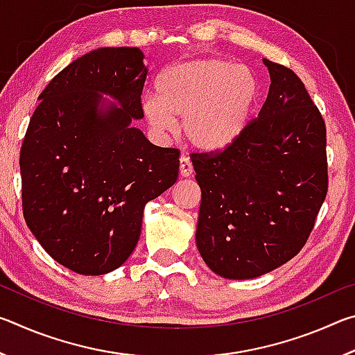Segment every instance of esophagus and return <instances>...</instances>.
Listing matches in <instances>:
<instances>
[{"instance_id":"obj_1","label":"esophagus","mask_w":355,"mask_h":355,"mask_svg":"<svg viewBox=\"0 0 355 355\" xmlns=\"http://www.w3.org/2000/svg\"><path fill=\"white\" fill-rule=\"evenodd\" d=\"M192 172H194V169H192V164L188 156H182L180 158V175H182L183 178H188L192 175Z\"/></svg>"}]
</instances>
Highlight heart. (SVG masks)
Returning a JSON list of instances; mask_svg holds the SVG:
<instances>
[{
    "instance_id": "heart-1",
    "label": "heart",
    "mask_w": 355,
    "mask_h": 355,
    "mask_svg": "<svg viewBox=\"0 0 355 355\" xmlns=\"http://www.w3.org/2000/svg\"><path fill=\"white\" fill-rule=\"evenodd\" d=\"M156 94L142 98V114L159 135L177 130L207 152L235 144L248 130L260 97L254 71L224 59H196L167 67L156 78Z\"/></svg>"
}]
</instances>
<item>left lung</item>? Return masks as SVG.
<instances>
[{"instance_id":"1","label":"left lung","mask_w":355,"mask_h":355,"mask_svg":"<svg viewBox=\"0 0 355 355\" xmlns=\"http://www.w3.org/2000/svg\"><path fill=\"white\" fill-rule=\"evenodd\" d=\"M268 98L239 139L194 153L202 189L196 244L220 277L254 279L290 261L327 194L326 123L293 70L263 59Z\"/></svg>"}]
</instances>
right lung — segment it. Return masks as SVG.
<instances>
[{"label": "right lung", "instance_id": "1", "mask_svg": "<svg viewBox=\"0 0 355 355\" xmlns=\"http://www.w3.org/2000/svg\"><path fill=\"white\" fill-rule=\"evenodd\" d=\"M144 58L136 46H106L75 59L39 95L23 139L26 225L78 274L122 266L139 241L146 203L177 182L178 150L153 146L133 127L144 117Z\"/></svg>", "mask_w": 355, "mask_h": 355}]
</instances>
